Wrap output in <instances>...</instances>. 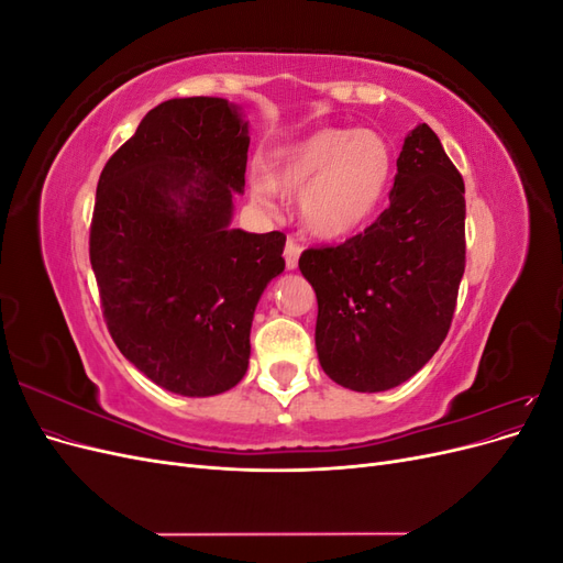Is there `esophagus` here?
Instances as JSON below:
<instances>
[{
    "mask_svg": "<svg viewBox=\"0 0 563 563\" xmlns=\"http://www.w3.org/2000/svg\"><path fill=\"white\" fill-rule=\"evenodd\" d=\"M300 244L296 240L288 236L286 246H284V261H286V269H296L298 267V258H300Z\"/></svg>",
    "mask_w": 563,
    "mask_h": 563,
    "instance_id": "34e87169",
    "label": "esophagus"
}]
</instances>
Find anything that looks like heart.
<instances>
[{
    "instance_id": "b5f03b06",
    "label": "heart",
    "mask_w": 563,
    "mask_h": 563,
    "mask_svg": "<svg viewBox=\"0 0 563 563\" xmlns=\"http://www.w3.org/2000/svg\"><path fill=\"white\" fill-rule=\"evenodd\" d=\"M389 178L391 152L378 133L321 129L279 147L251 192L261 207H269L272 195L300 197L305 230L319 240H343L378 211Z\"/></svg>"
}]
</instances>
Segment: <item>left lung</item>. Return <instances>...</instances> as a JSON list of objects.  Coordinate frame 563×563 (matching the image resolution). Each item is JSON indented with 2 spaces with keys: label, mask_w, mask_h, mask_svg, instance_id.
<instances>
[{
  "label": "left lung",
  "mask_w": 563,
  "mask_h": 563,
  "mask_svg": "<svg viewBox=\"0 0 563 563\" xmlns=\"http://www.w3.org/2000/svg\"><path fill=\"white\" fill-rule=\"evenodd\" d=\"M298 267L317 294L314 343L333 383L383 391L432 360L465 272V183L428 124L406 135L376 223L302 251Z\"/></svg>",
  "instance_id": "obj_1"
}]
</instances>
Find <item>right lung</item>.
Masks as SVG:
<instances>
[{
    "label": "right lung",
    "mask_w": 563,
    "mask_h": 563,
    "mask_svg": "<svg viewBox=\"0 0 563 563\" xmlns=\"http://www.w3.org/2000/svg\"><path fill=\"white\" fill-rule=\"evenodd\" d=\"M249 143L225 98H174L143 117L98 180L89 255L108 331L183 397L244 378L255 305L284 272V232L230 228Z\"/></svg>",
    "instance_id": "obj_1"
}]
</instances>
